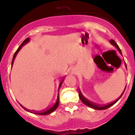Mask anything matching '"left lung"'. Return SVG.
Returning a JSON list of instances; mask_svg holds the SVG:
<instances>
[{
    "label": "left lung",
    "mask_w": 135,
    "mask_h": 135,
    "mask_svg": "<svg viewBox=\"0 0 135 135\" xmlns=\"http://www.w3.org/2000/svg\"><path fill=\"white\" fill-rule=\"evenodd\" d=\"M109 42H110V43L112 44V45H114V46H115V48H116L118 50V51H119V52H120V53H122L121 50H120V48H119L118 45L116 43H115V42L114 41V40H112H112H109ZM125 65H126V64H125ZM125 89H126V87H125V89H124V90L123 93H122V95H120V97H119V98L118 99H116L115 101H114V102H112V103H109V104H108V105H99L95 104V103H93V102H91V101H89V100L87 99H86L85 97H84L83 96V95H82V93H81L80 90H79V94H78V95H79L80 99V100H81V101H82V103H84V104H85L86 105H87V106H88V107H90V108H93V109H97V110H103V109H108V108H109V107H111V106H112L114 104H115V103H116L117 101H118V100L120 99V98H121V97L122 96V95H123V93H124V92Z\"/></svg>",
    "instance_id": "1"
}]
</instances>
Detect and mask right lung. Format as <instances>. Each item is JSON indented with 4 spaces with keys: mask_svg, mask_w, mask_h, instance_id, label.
I'll return each instance as SVG.
<instances>
[{
    "mask_svg": "<svg viewBox=\"0 0 135 135\" xmlns=\"http://www.w3.org/2000/svg\"><path fill=\"white\" fill-rule=\"evenodd\" d=\"M30 39L29 38H26V40H24V41L22 42V44H21V45L20 46V47H19L18 49H17V50L16 51V52L15 53V54H14L13 55V60H12V63H11V66H13V62H14V60H15V57L17 56V53H19V51L21 50V49L22 48V46H24L26 44L30 42ZM64 81V79H62L61 81L60 82V83H59V89L58 90H59V89L61 88V86L62 83H63V82ZM59 91H58V95H57V101H56L54 105H53L52 107H51L50 108H49V109H46V110H45L44 112H30V110H27V109L25 108V109H26V110L27 111V112H31V113H33V114H38V115H49V114H51L52 112H54L55 110L56 109H57V108H58V106H59Z\"/></svg>",
    "mask_w": 135,
    "mask_h": 135,
    "instance_id": "obj_1",
    "label": "right lung"
}]
</instances>
